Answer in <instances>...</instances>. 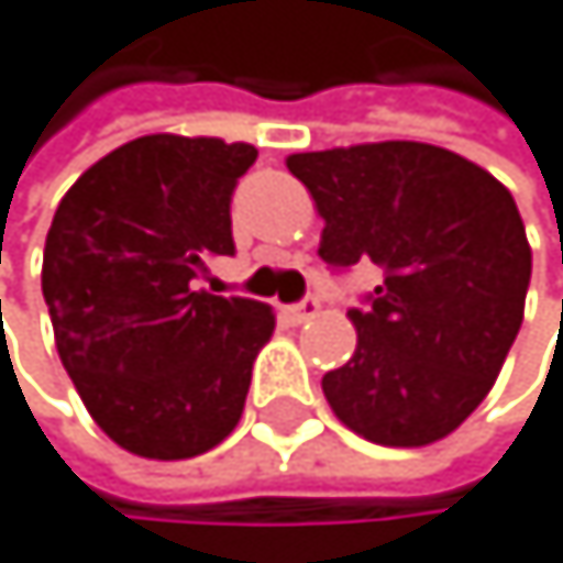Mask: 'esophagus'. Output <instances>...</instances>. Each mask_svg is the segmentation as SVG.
Returning a JSON list of instances; mask_svg holds the SVG:
<instances>
[{"instance_id": "obj_1", "label": "esophagus", "mask_w": 563, "mask_h": 563, "mask_svg": "<svg viewBox=\"0 0 563 563\" xmlns=\"http://www.w3.org/2000/svg\"><path fill=\"white\" fill-rule=\"evenodd\" d=\"M316 309H319L316 299H302L296 306H282V319H285V323H291V327H299V323H306V319L316 316Z\"/></svg>"}]
</instances>
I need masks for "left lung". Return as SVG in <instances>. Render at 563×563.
Wrapping results in <instances>:
<instances>
[{
	"instance_id": "left-lung-1",
	"label": "left lung",
	"mask_w": 563,
	"mask_h": 563,
	"mask_svg": "<svg viewBox=\"0 0 563 563\" xmlns=\"http://www.w3.org/2000/svg\"><path fill=\"white\" fill-rule=\"evenodd\" d=\"M285 164L323 216L319 257L385 272L372 306L347 312L357 351L323 375L330 409L382 446L454 433L522 327L533 254L509 188L419 140L288 154Z\"/></svg>"
}]
</instances>
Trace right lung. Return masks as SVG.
I'll use <instances>...</instances> for the list:
<instances>
[{
	"label": "right lung",
	"instance_id": "obj_1",
	"mask_svg": "<svg viewBox=\"0 0 563 563\" xmlns=\"http://www.w3.org/2000/svg\"><path fill=\"white\" fill-rule=\"evenodd\" d=\"M254 157L220 136H136L54 212L41 285L60 364L99 430L136 457H199L244 416L275 312L196 278L206 257L233 254L230 196Z\"/></svg>",
	"mask_w": 563,
	"mask_h": 563
}]
</instances>
